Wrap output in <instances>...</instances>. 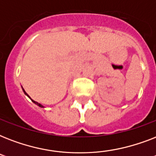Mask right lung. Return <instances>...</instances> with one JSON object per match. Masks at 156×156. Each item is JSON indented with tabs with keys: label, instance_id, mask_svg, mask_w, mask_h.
Returning <instances> with one entry per match:
<instances>
[{
	"label": "right lung",
	"instance_id": "right-lung-1",
	"mask_svg": "<svg viewBox=\"0 0 156 156\" xmlns=\"http://www.w3.org/2000/svg\"><path fill=\"white\" fill-rule=\"evenodd\" d=\"M23 91H24V93H25L26 95H27V93H26V92H25V90H23ZM28 96H29V95H28ZM32 101H33V102H34V103H35V104H37L38 106H40V107H43V106H42V105H41V104H39V103H37V102H35V101H34V100H32Z\"/></svg>",
	"mask_w": 156,
	"mask_h": 156
}]
</instances>
